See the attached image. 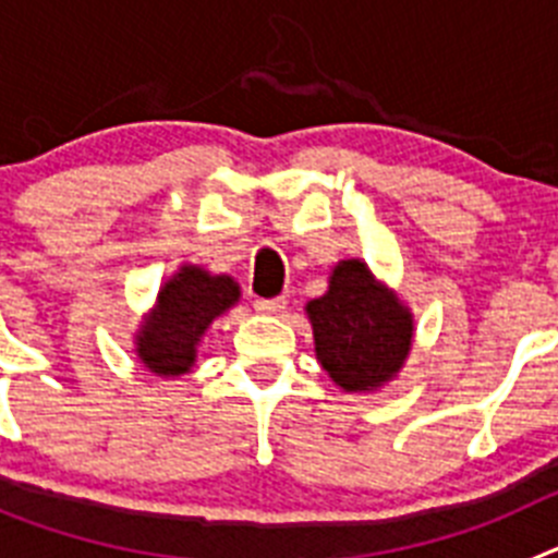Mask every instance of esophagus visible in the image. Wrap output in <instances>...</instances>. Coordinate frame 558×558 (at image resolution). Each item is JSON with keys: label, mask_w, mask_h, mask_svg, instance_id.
I'll return each instance as SVG.
<instances>
[{"label": "esophagus", "mask_w": 558, "mask_h": 558, "mask_svg": "<svg viewBox=\"0 0 558 558\" xmlns=\"http://www.w3.org/2000/svg\"><path fill=\"white\" fill-rule=\"evenodd\" d=\"M254 307H256V313L279 315V313H284V307H288V299H284V295H274V299H256Z\"/></svg>", "instance_id": "34e87169"}]
</instances>
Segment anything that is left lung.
Wrapping results in <instances>:
<instances>
[{"mask_svg":"<svg viewBox=\"0 0 558 558\" xmlns=\"http://www.w3.org/2000/svg\"><path fill=\"white\" fill-rule=\"evenodd\" d=\"M307 313L318 360L343 391L379 388L411 352V313L360 259L332 270L329 290L307 304Z\"/></svg>","mask_w":558,"mask_h":558,"instance_id":"1","label":"left lung"}]
</instances>
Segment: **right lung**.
<instances>
[{"label":"right lung","mask_w":558,"mask_h":558,"mask_svg":"<svg viewBox=\"0 0 558 558\" xmlns=\"http://www.w3.org/2000/svg\"><path fill=\"white\" fill-rule=\"evenodd\" d=\"M240 299L231 276L184 265L161 288L159 304L136 338V354L159 377H179L195 363V347L220 313Z\"/></svg>","instance_id":"add662e5"}]
</instances>
